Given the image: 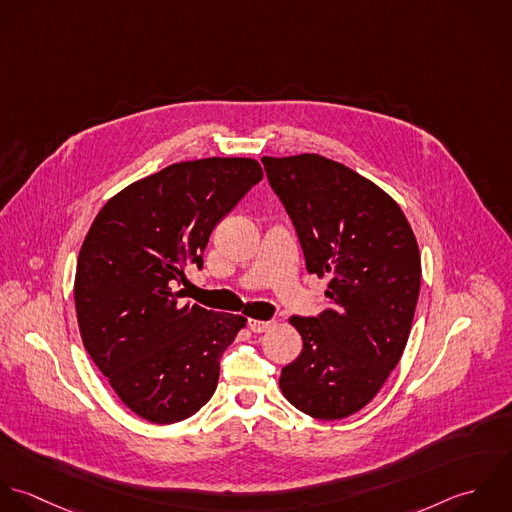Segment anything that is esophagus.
<instances>
[{
	"label": "esophagus",
	"mask_w": 512,
	"mask_h": 512,
	"mask_svg": "<svg viewBox=\"0 0 512 512\" xmlns=\"http://www.w3.org/2000/svg\"><path fill=\"white\" fill-rule=\"evenodd\" d=\"M271 326H273V322H269V320H255V318L249 320L251 332H265V330H269Z\"/></svg>",
	"instance_id": "34e87169"
}]
</instances>
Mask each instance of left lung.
Segmentation results:
<instances>
[{
    "mask_svg": "<svg viewBox=\"0 0 512 512\" xmlns=\"http://www.w3.org/2000/svg\"><path fill=\"white\" fill-rule=\"evenodd\" d=\"M261 162L293 217L308 273L328 277V308L289 318L303 352L279 386L310 417L344 419L376 398L404 354L421 283L417 239L396 200L340 162Z\"/></svg>",
    "mask_w": 512,
    "mask_h": 512,
    "instance_id": "8db88e82",
    "label": "left lung"
}]
</instances>
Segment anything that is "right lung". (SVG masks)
I'll use <instances>...</instances> for the list:
<instances>
[{"instance_id": "add662e5", "label": "right lung", "mask_w": 512, "mask_h": 512, "mask_svg": "<svg viewBox=\"0 0 512 512\" xmlns=\"http://www.w3.org/2000/svg\"><path fill=\"white\" fill-rule=\"evenodd\" d=\"M263 178L253 158L172 164L112 196L77 261L75 307L85 350L122 400L170 425L204 408L241 314L182 305L176 283L202 267L215 223Z\"/></svg>"}]
</instances>
